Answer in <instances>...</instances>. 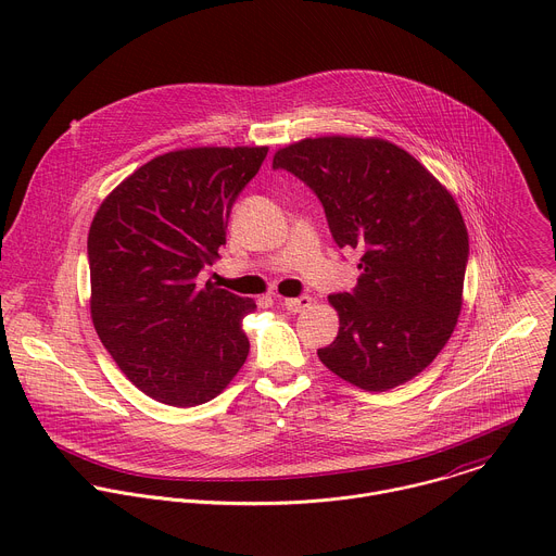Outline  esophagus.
Returning a JSON list of instances; mask_svg holds the SVG:
<instances>
[{
    "mask_svg": "<svg viewBox=\"0 0 556 556\" xmlns=\"http://www.w3.org/2000/svg\"><path fill=\"white\" fill-rule=\"evenodd\" d=\"M312 299L307 294H301V296H290V299H283V307L288 312H303L305 307H309Z\"/></svg>",
    "mask_w": 556,
    "mask_h": 556,
    "instance_id": "1",
    "label": "esophagus"
}]
</instances>
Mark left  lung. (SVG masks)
<instances>
[{
  "label": "left lung",
  "instance_id": "left-lung-1",
  "mask_svg": "<svg viewBox=\"0 0 556 556\" xmlns=\"http://www.w3.org/2000/svg\"><path fill=\"white\" fill-rule=\"evenodd\" d=\"M273 169L314 191L339 249L363 253L356 286L330 294L341 328L316 350L321 363L367 391L418 376L462 309L468 232L453 195L380 138H305L279 149Z\"/></svg>",
  "mask_w": 556,
  "mask_h": 556
}]
</instances>
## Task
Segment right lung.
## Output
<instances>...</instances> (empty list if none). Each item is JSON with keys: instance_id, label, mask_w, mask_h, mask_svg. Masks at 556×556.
<instances>
[{"instance_id": "obj_1", "label": "right lung", "mask_w": 556, "mask_h": 556, "mask_svg": "<svg viewBox=\"0 0 556 556\" xmlns=\"http://www.w3.org/2000/svg\"><path fill=\"white\" fill-rule=\"evenodd\" d=\"M268 147L157 155L123 180L88 235L92 321L121 371L153 401L195 407L232 380L255 301L198 283L226 244L230 208Z\"/></svg>"}]
</instances>
